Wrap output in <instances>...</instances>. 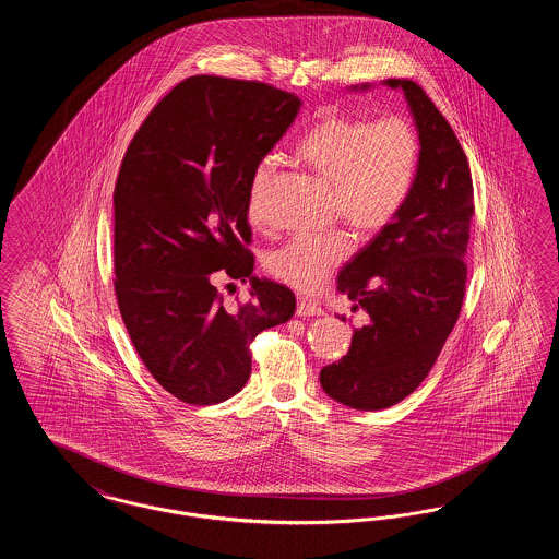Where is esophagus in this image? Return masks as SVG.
Wrapping results in <instances>:
<instances>
[{
	"label": "esophagus",
	"instance_id": "1",
	"mask_svg": "<svg viewBox=\"0 0 559 559\" xmlns=\"http://www.w3.org/2000/svg\"><path fill=\"white\" fill-rule=\"evenodd\" d=\"M320 314H324V310L314 301H310V299L297 301V317H320Z\"/></svg>",
	"mask_w": 559,
	"mask_h": 559
}]
</instances>
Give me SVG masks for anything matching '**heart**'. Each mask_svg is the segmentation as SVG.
Masks as SVG:
<instances>
[{"label":"heart","mask_w":559,"mask_h":559,"mask_svg":"<svg viewBox=\"0 0 559 559\" xmlns=\"http://www.w3.org/2000/svg\"><path fill=\"white\" fill-rule=\"evenodd\" d=\"M297 155L319 178L331 185V212L342 215L362 235L388 228L404 210L421 160L419 133L404 115L377 121L333 115L322 119L297 144ZM274 160L262 159L249 180L247 217L264 222L262 194ZM352 251L346 230L299 233L270 249L267 274L293 289L312 293Z\"/></svg>","instance_id":"1"}]
</instances>
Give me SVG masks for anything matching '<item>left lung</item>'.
I'll use <instances>...</instances> for the list:
<instances>
[{
    "label": "left lung",
    "instance_id": "1",
    "mask_svg": "<svg viewBox=\"0 0 559 559\" xmlns=\"http://www.w3.org/2000/svg\"><path fill=\"white\" fill-rule=\"evenodd\" d=\"M385 85L406 96L421 160L399 217L337 276V292L354 301L352 312L367 314V324L354 329L346 356L320 371V385L358 411L399 404L436 365L463 306L474 215L469 163L444 115L415 81Z\"/></svg>",
    "mask_w": 559,
    "mask_h": 559
}]
</instances>
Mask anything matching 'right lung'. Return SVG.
I'll return each instance as SVG.
<instances>
[{
  "instance_id": "1",
  "label": "right lung",
  "mask_w": 559,
  "mask_h": 559,
  "mask_svg": "<svg viewBox=\"0 0 559 559\" xmlns=\"http://www.w3.org/2000/svg\"><path fill=\"white\" fill-rule=\"evenodd\" d=\"M299 107L267 83L194 75L160 98L121 160L119 312L148 372L187 404L240 392L255 335L295 314L292 289L253 276L247 192ZM222 275L249 280L250 301L228 307L214 287Z\"/></svg>"
}]
</instances>
